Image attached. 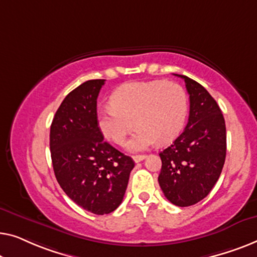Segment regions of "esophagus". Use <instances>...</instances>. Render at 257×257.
<instances>
[{"instance_id": "34e87169", "label": "esophagus", "mask_w": 257, "mask_h": 257, "mask_svg": "<svg viewBox=\"0 0 257 257\" xmlns=\"http://www.w3.org/2000/svg\"><path fill=\"white\" fill-rule=\"evenodd\" d=\"M144 158H146V155H135V156H133V160L135 163H139V162L143 161Z\"/></svg>"}]
</instances>
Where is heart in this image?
<instances>
[{"label": "heart", "mask_w": 257, "mask_h": 257, "mask_svg": "<svg viewBox=\"0 0 257 257\" xmlns=\"http://www.w3.org/2000/svg\"><path fill=\"white\" fill-rule=\"evenodd\" d=\"M187 115V94L175 81L129 82L115 89L110 106L97 110L99 129L107 140L122 146L134 127L129 141L132 151L172 142L182 132Z\"/></svg>", "instance_id": "heart-1"}]
</instances>
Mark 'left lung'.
Masks as SVG:
<instances>
[{
  "label": "left lung",
  "mask_w": 257,
  "mask_h": 257,
  "mask_svg": "<svg viewBox=\"0 0 257 257\" xmlns=\"http://www.w3.org/2000/svg\"><path fill=\"white\" fill-rule=\"evenodd\" d=\"M190 115L185 129L160 154L158 183L173 205L186 207L207 197L218 182L226 158V124L211 94L186 75Z\"/></svg>",
  "instance_id": "1"
}]
</instances>
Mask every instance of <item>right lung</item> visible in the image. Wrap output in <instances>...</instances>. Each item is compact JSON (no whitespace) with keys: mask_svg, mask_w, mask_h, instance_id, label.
I'll use <instances>...</instances> for the list:
<instances>
[{"mask_svg":"<svg viewBox=\"0 0 257 257\" xmlns=\"http://www.w3.org/2000/svg\"><path fill=\"white\" fill-rule=\"evenodd\" d=\"M103 79L88 80L68 93L50 129L53 171L61 189L86 211L102 215L123 200L133 158L103 141L96 99Z\"/></svg>","mask_w":257,"mask_h":257,"instance_id":"right-lung-1","label":"right lung"}]
</instances>
